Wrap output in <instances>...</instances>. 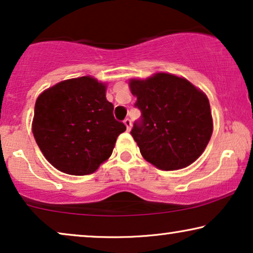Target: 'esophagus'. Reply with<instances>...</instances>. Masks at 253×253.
<instances>
[{
  "label": "esophagus",
  "mask_w": 253,
  "mask_h": 253,
  "mask_svg": "<svg viewBox=\"0 0 253 253\" xmlns=\"http://www.w3.org/2000/svg\"><path fill=\"white\" fill-rule=\"evenodd\" d=\"M124 124H126V131H130L131 130V121L129 119H126L124 120Z\"/></svg>",
  "instance_id": "34e87169"
}]
</instances>
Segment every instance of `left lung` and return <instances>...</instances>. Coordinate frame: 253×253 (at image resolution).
<instances>
[{"label":"left lung","mask_w":253,"mask_h":253,"mask_svg":"<svg viewBox=\"0 0 253 253\" xmlns=\"http://www.w3.org/2000/svg\"><path fill=\"white\" fill-rule=\"evenodd\" d=\"M134 107L141 112L131 130L145 160L162 170H177L195 162L213 132L210 101L185 78L159 72L130 79Z\"/></svg>","instance_id":"obj_1"}]
</instances>
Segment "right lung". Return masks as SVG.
Masks as SVG:
<instances>
[{
  "mask_svg": "<svg viewBox=\"0 0 253 253\" xmlns=\"http://www.w3.org/2000/svg\"><path fill=\"white\" fill-rule=\"evenodd\" d=\"M106 84L95 78L68 79L38 96L33 136L44 158L62 172L88 175L113 153L126 130L113 115Z\"/></svg>",
  "mask_w": 253,
  "mask_h": 253,
  "instance_id": "right-lung-1",
  "label": "right lung"
}]
</instances>
